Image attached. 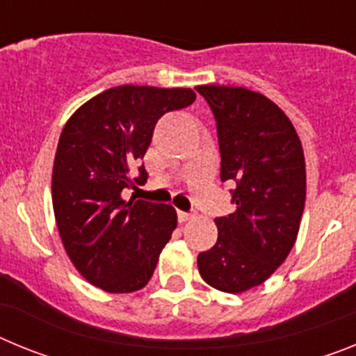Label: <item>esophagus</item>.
Segmentation results:
<instances>
[{
	"label": "esophagus",
	"mask_w": 356,
	"mask_h": 356,
	"mask_svg": "<svg viewBox=\"0 0 356 356\" xmlns=\"http://www.w3.org/2000/svg\"><path fill=\"white\" fill-rule=\"evenodd\" d=\"M193 217H194L193 212H181V210L178 212V221L180 222H187L188 219H193Z\"/></svg>",
	"instance_id": "1"
}]
</instances>
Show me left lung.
Returning a JSON list of instances; mask_svg holds the SVG:
<instances>
[{"instance_id":"1","label":"left lung","mask_w":356,"mask_h":356,"mask_svg":"<svg viewBox=\"0 0 356 356\" xmlns=\"http://www.w3.org/2000/svg\"><path fill=\"white\" fill-rule=\"evenodd\" d=\"M221 151V181H232L235 212L217 217V242L197 254L201 278L238 294L264 284L285 262L307 196L301 140L291 119L260 92L200 85Z\"/></svg>"}]
</instances>
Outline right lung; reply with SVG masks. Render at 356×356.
Segmentation results:
<instances>
[{
    "instance_id": "1",
    "label": "right lung",
    "mask_w": 356,
    "mask_h": 356,
    "mask_svg": "<svg viewBox=\"0 0 356 356\" xmlns=\"http://www.w3.org/2000/svg\"><path fill=\"white\" fill-rule=\"evenodd\" d=\"M193 89L121 85L97 94L65 122L53 163V210L62 244L87 282L106 292L143 289L176 228L165 203L122 200L147 180L144 165L163 114L193 105Z\"/></svg>"
}]
</instances>
